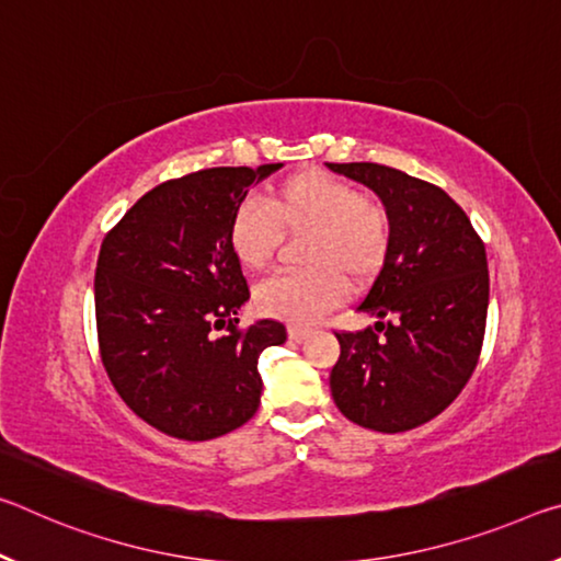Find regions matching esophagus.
I'll return each mask as SVG.
<instances>
[{"label":"esophagus","mask_w":561,"mask_h":561,"mask_svg":"<svg viewBox=\"0 0 561 561\" xmlns=\"http://www.w3.org/2000/svg\"><path fill=\"white\" fill-rule=\"evenodd\" d=\"M309 336V329L305 327H289V340L291 342H305Z\"/></svg>","instance_id":"obj_1"}]
</instances>
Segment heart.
Listing matches in <instances>:
<instances>
[{
	"instance_id": "b5f03b06",
	"label": "heart",
	"mask_w": 561,
	"mask_h": 561,
	"mask_svg": "<svg viewBox=\"0 0 561 561\" xmlns=\"http://www.w3.org/2000/svg\"><path fill=\"white\" fill-rule=\"evenodd\" d=\"M282 232L309 229L301 249L305 270L274 274L256 289L264 314L312 324L346 295V279L364 282L385 262L389 215L352 182L324 169L291 174L266 192L264 202L244 197L232 209L227 242L234 260L260 272L272 262Z\"/></svg>"
}]
</instances>
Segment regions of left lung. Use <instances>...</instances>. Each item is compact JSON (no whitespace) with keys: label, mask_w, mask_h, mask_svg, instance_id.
Wrapping results in <instances>:
<instances>
[{"label":"left lung","mask_w":561,"mask_h":561,"mask_svg":"<svg viewBox=\"0 0 561 561\" xmlns=\"http://www.w3.org/2000/svg\"><path fill=\"white\" fill-rule=\"evenodd\" d=\"M327 167L375 190L392 227L385 264L357 305L385 322L334 332V404L367 430H414L455 402L482 354L484 242L439 186L375 162Z\"/></svg>","instance_id":"8db88e82"}]
</instances>
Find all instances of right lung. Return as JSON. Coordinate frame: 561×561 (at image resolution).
<instances>
[{
  "mask_svg": "<svg viewBox=\"0 0 561 561\" xmlns=\"http://www.w3.org/2000/svg\"><path fill=\"white\" fill-rule=\"evenodd\" d=\"M279 167L162 182L104 237L94 272L102 364L124 404L169 437L215 439L252 420L260 354L287 342L274 319L239 327L249 287L227 242L232 209Z\"/></svg>",
  "mask_w": 561,
  "mask_h": 561,
  "instance_id": "1",
  "label": "right lung"
}]
</instances>
